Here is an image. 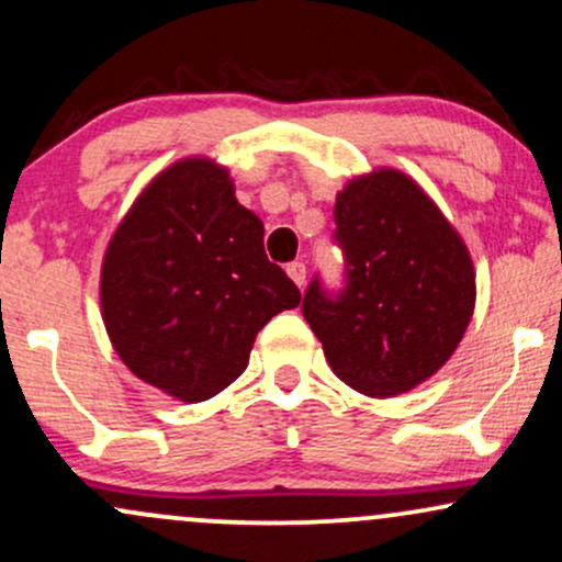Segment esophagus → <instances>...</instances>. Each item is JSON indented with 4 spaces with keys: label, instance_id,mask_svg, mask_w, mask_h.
Wrapping results in <instances>:
<instances>
[{
    "label": "esophagus",
    "instance_id": "1",
    "mask_svg": "<svg viewBox=\"0 0 562 562\" xmlns=\"http://www.w3.org/2000/svg\"><path fill=\"white\" fill-rule=\"evenodd\" d=\"M288 274H290V280L295 282V285L303 288V282H306V263H303V261L288 263Z\"/></svg>",
    "mask_w": 562,
    "mask_h": 562
}]
</instances>
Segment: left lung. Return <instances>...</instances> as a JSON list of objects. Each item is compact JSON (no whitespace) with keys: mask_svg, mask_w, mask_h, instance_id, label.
Here are the masks:
<instances>
[{"mask_svg":"<svg viewBox=\"0 0 562 562\" xmlns=\"http://www.w3.org/2000/svg\"><path fill=\"white\" fill-rule=\"evenodd\" d=\"M335 224L346 288L333 299L314 280L303 317L346 385L375 398L412 391L447 364L473 317L468 245L398 169L351 179L335 198Z\"/></svg>","mask_w":562,"mask_h":562,"instance_id":"8db88e82","label":"left lung"}]
</instances>
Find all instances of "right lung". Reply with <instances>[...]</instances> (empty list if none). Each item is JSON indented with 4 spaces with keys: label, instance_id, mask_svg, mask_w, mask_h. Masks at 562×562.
Listing matches in <instances>:
<instances>
[{
    "label": "right lung",
    "instance_id": "1",
    "mask_svg": "<svg viewBox=\"0 0 562 562\" xmlns=\"http://www.w3.org/2000/svg\"><path fill=\"white\" fill-rule=\"evenodd\" d=\"M301 303L237 203L227 166L192 156L153 179L115 227L100 272L108 338L153 389L195 404L235 383L256 335Z\"/></svg>",
    "mask_w": 562,
    "mask_h": 562
}]
</instances>
